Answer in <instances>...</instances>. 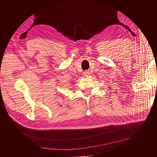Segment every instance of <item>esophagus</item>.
<instances>
[{
  "label": "esophagus",
  "mask_w": 157,
  "mask_h": 157,
  "mask_svg": "<svg viewBox=\"0 0 157 157\" xmlns=\"http://www.w3.org/2000/svg\"><path fill=\"white\" fill-rule=\"evenodd\" d=\"M88 74H89L88 71H85V72L84 73V75H88Z\"/></svg>",
  "instance_id": "1"
}]
</instances>
